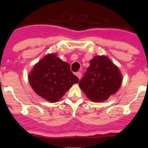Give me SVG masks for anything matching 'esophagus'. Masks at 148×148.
<instances>
[{"instance_id": "obj_1", "label": "esophagus", "mask_w": 148, "mask_h": 148, "mask_svg": "<svg viewBox=\"0 0 148 148\" xmlns=\"http://www.w3.org/2000/svg\"><path fill=\"white\" fill-rule=\"evenodd\" d=\"M75 75H76L79 79H81V78H82V73H80V72H77V73H75Z\"/></svg>"}]
</instances>
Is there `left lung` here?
Segmentation results:
<instances>
[{"instance_id":"left-lung-1","label":"left lung","mask_w":148,"mask_h":148,"mask_svg":"<svg viewBox=\"0 0 148 148\" xmlns=\"http://www.w3.org/2000/svg\"><path fill=\"white\" fill-rule=\"evenodd\" d=\"M121 84L119 70L106 56H95L90 62L79 86L92 101L107 100Z\"/></svg>"}]
</instances>
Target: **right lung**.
Segmentation results:
<instances>
[{
    "label": "right lung",
    "mask_w": 148,
    "mask_h": 148,
    "mask_svg": "<svg viewBox=\"0 0 148 148\" xmlns=\"http://www.w3.org/2000/svg\"><path fill=\"white\" fill-rule=\"evenodd\" d=\"M30 85L36 93L50 102L59 100L79 79L73 75L70 64L55 54H49L34 66L29 75Z\"/></svg>",
    "instance_id": "add662e5"
}]
</instances>
